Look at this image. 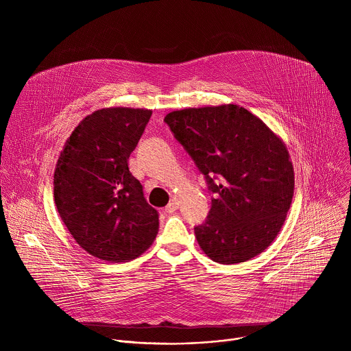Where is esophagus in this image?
Instances as JSON below:
<instances>
[{"label":"esophagus","mask_w":351,"mask_h":351,"mask_svg":"<svg viewBox=\"0 0 351 351\" xmlns=\"http://www.w3.org/2000/svg\"><path fill=\"white\" fill-rule=\"evenodd\" d=\"M178 208H179V203L176 202V199H171L169 204L165 207V213H167V214H172V213H175Z\"/></svg>","instance_id":"34e87169"}]
</instances>
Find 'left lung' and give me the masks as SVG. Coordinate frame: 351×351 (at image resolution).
<instances>
[{"instance_id":"8db88e82","label":"left lung","mask_w":351,"mask_h":351,"mask_svg":"<svg viewBox=\"0 0 351 351\" xmlns=\"http://www.w3.org/2000/svg\"><path fill=\"white\" fill-rule=\"evenodd\" d=\"M164 121L214 194L207 219L194 226L203 252L219 264L263 253L293 198L286 145L260 118L234 104L173 111Z\"/></svg>"}]
</instances>
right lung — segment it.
I'll return each mask as SVG.
<instances>
[{
  "instance_id": "add662e5",
  "label": "right lung",
  "mask_w": 351,
  "mask_h": 351,
  "mask_svg": "<svg viewBox=\"0 0 351 351\" xmlns=\"http://www.w3.org/2000/svg\"><path fill=\"white\" fill-rule=\"evenodd\" d=\"M153 111L104 108L86 117L66 140L54 172L62 222L88 254L104 261L136 258L158 233V211L129 171Z\"/></svg>"
}]
</instances>
